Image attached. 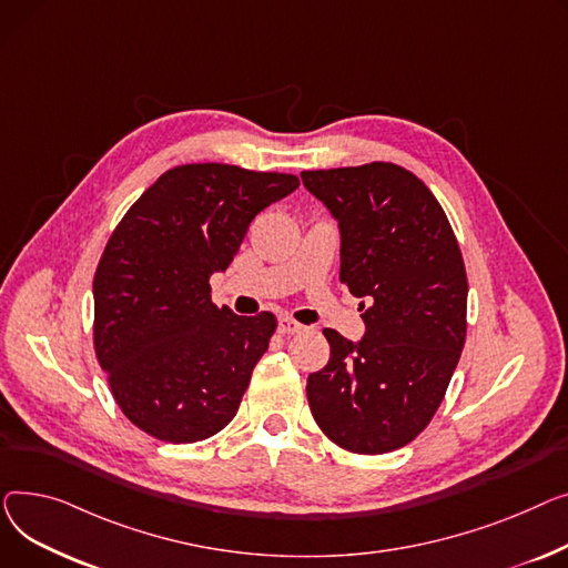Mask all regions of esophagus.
I'll return each instance as SVG.
<instances>
[{
    "mask_svg": "<svg viewBox=\"0 0 568 568\" xmlns=\"http://www.w3.org/2000/svg\"><path fill=\"white\" fill-rule=\"evenodd\" d=\"M277 327H280L282 335H295V332H303V329H305V325H303V323H297V321H295V318H291V316H282Z\"/></svg>",
    "mask_w": 568,
    "mask_h": 568,
    "instance_id": "esophagus-1",
    "label": "esophagus"
}]
</instances>
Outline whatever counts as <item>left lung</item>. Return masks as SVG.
<instances>
[{"mask_svg":"<svg viewBox=\"0 0 568 568\" xmlns=\"http://www.w3.org/2000/svg\"><path fill=\"white\" fill-rule=\"evenodd\" d=\"M342 229L339 280L366 297L364 337L325 327L329 359L307 378L325 436L355 454L413 443L440 408L468 332V275L454 229L408 170L369 162L303 172Z\"/></svg>","mask_w":568,"mask_h":568,"instance_id":"1","label":"left lung"}]
</instances>
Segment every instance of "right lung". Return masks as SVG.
<instances>
[{
    "label": "right lung",
    "instance_id": "1",
    "mask_svg": "<svg viewBox=\"0 0 568 568\" xmlns=\"http://www.w3.org/2000/svg\"><path fill=\"white\" fill-rule=\"evenodd\" d=\"M297 185L293 174L181 164L112 231L93 275V351L116 406L149 436L199 443L236 417L277 318L213 305L209 280Z\"/></svg>",
    "mask_w": 568,
    "mask_h": 568
}]
</instances>
